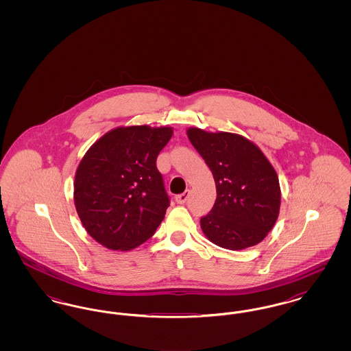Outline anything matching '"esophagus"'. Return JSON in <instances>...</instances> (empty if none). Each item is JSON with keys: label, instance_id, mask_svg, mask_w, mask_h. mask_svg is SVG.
<instances>
[{"label": "esophagus", "instance_id": "obj_1", "mask_svg": "<svg viewBox=\"0 0 351 351\" xmlns=\"http://www.w3.org/2000/svg\"><path fill=\"white\" fill-rule=\"evenodd\" d=\"M189 196H191V191H185L182 195H178V196L175 197V200H176L178 204H185L186 200L189 199Z\"/></svg>", "mask_w": 351, "mask_h": 351}]
</instances>
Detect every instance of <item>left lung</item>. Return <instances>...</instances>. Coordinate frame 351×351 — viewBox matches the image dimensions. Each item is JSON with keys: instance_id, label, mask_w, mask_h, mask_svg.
Returning <instances> with one entry per match:
<instances>
[{"instance_id": "8db88e82", "label": "left lung", "mask_w": 351, "mask_h": 351, "mask_svg": "<svg viewBox=\"0 0 351 351\" xmlns=\"http://www.w3.org/2000/svg\"><path fill=\"white\" fill-rule=\"evenodd\" d=\"M186 134L210 168L217 188L212 210L200 219L204 234L228 250L262 242L280 208L279 179L265 154L238 134L208 133L197 128Z\"/></svg>"}]
</instances>
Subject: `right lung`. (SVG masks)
I'll list each match as a JSON object with an SVG mask.
<instances>
[{"label":"right lung","instance_id":"add662e5","mask_svg":"<svg viewBox=\"0 0 351 351\" xmlns=\"http://www.w3.org/2000/svg\"><path fill=\"white\" fill-rule=\"evenodd\" d=\"M171 128H117L86 151L75 176V205L85 230L110 250L152 237L169 206L156 158Z\"/></svg>","mask_w":351,"mask_h":351}]
</instances>
